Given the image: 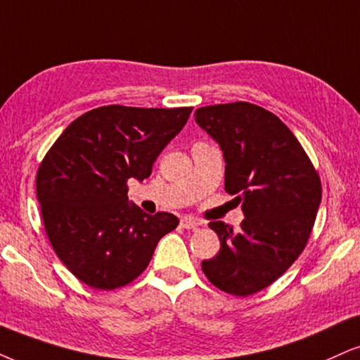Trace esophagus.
I'll return each mask as SVG.
<instances>
[{"label":"esophagus","mask_w":360,"mask_h":360,"mask_svg":"<svg viewBox=\"0 0 360 360\" xmlns=\"http://www.w3.org/2000/svg\"><path fill=\"white\" fill-rule=\"evenodd\" d=\"M180 224H181V227H184V229H198L202 225V221L195 220V219H192V217H184Z\"/></svg>","instance_id":"esophagus-1"}]
</instances>
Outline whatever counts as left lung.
<instances>
[{"mask_svg": "<svg viewBox=\"0 0 360 360\" xmlns=\"http://www.w3.org/2000/svg\"><path fill=\"white\" fill-rule=\"evenodd\" d=\"M195 122L219 143L225 190L242 203L245 217L238 230L224 221L208 224L220 250L202 262V270L220 290L252 295L302 254L321 205V180L294 133L262 106H203Z\"/></svg>", "mask_w": 360, "mask_h": 360, "instance_id": "left-lung-1", "label": "left lung"}]
</instances>
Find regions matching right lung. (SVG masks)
Listing matches in <instances>:
<instances>
[{"label":"right lung","mask_w":360,"mask_h":360,"mask_svg":"<svg viewBox=\"0 0 360 360\" xmlns=\"http://www.w3.org/2000/svg\"><path fill=\"white\" fill-rule=\"evenodd\" d=\"M192 108L110 105L66 127L37 175V195L53 250L83 283L113 290L146 269L163 235L179 225L128 200L127 181L145 180Z\"/></svg>","instance_id":"1"}]
</instances>
